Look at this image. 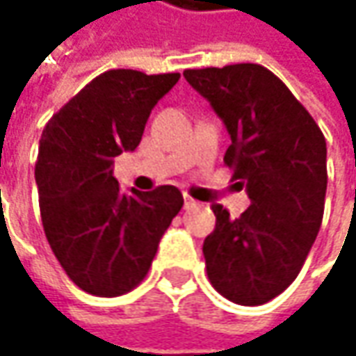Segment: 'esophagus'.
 <instances>
[{
  "label": "esophagus",
  "mask_w": 356,
  "mask_h": 356,
  "mask_svg": "<svg viewBox=\"0 0 356 356\" xmlns=\"http://www.w3.org/2000/svg\"><path fill=\"white\" fill-rule=\"evenodd\" d=\"M196 206V200L192 198V196H188V194H184V208H194Z\"/></svg>",
  "instance_id": "esophagus-1"
}]
</instances>
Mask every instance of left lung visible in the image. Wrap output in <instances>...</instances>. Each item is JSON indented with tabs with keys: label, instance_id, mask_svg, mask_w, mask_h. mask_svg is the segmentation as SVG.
I'll list each match as a JSON object with an SVG mask.
<instances>
[{
	"label": "left lung",
	"instance_id": "left-lung-1",
	"mask_svg": "<svg viewBox=\"0 0 356 356\" xmlns=\"http://www.w3.org/2000/svg\"><path fill=\"white\" fill-rule=\"evenodd\" d=\"M186 81L224 120V162L252 200L239 218L213 204L204 239L213 289L238 305H264L299 275L319 234L327 192V144L280 76L255 63L188 69Z\"/></svg>",
	"mask_w": 356,
	"mask_h": 356
}]
</instances>
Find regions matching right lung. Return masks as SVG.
<instances>
[{"mask_svg": "<svg viewBox=\"0 0 356 356\" xmlns=\"http://www.w3.org/2000/svg\"><path fill=\"white\" fill-rule=\"evenodd\" d=\"M180 73L113 69L55 113L39 140L35 180L49 245L83 291L129 293L146 277L160 238L182 210L176 186L124 194L115 156L132 152L154 104Z\"/></svg>", "mask_w": 356, "mask_h": 356, "instance_id": "add662e5", "label": "right lung"}]
</instances>
